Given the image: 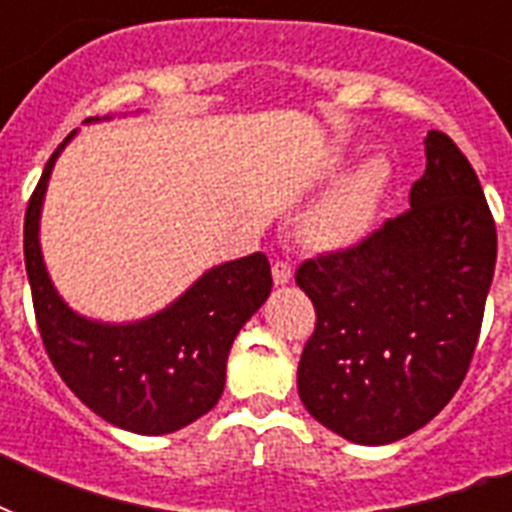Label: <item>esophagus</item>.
<instances>
[{
  "instance_id": "34e87169",
  "label": "esophagus",
  "mask_w": 512,
  "mask_h": 512,
  "mask_svg": "<svg viewBox=\"0 0 512 512\" xmlns=\"http://www.w3.org/2000/svg\"><path fill=\"white\" fill-rule=\"evenodd\" d=\"M273 281L276 284H289L292 281V265L287 260H276L273 263Z\"/></svg>"
}]
</instances>
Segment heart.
<instances>
[{"label": "heart", "instance_id": "obj_1", "mask_svg": "<svg viewBox=\"0 0 512 512\" xmlns=\"http://www.w3.org/2000/svg\"><path fill=\"white\" fill-rule=\"evenodd\" d=\"M388 183V162L369 159L361 164L335 193H329L319 207L313 209L305 233L321 249H342L356 244L372 225L374 209L380 193Z\"/></svg>", "mask_w": 512, "mask_h": 512}]
</instances>
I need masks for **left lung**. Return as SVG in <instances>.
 <instances>
[{
  "mask_svg": "<svg viewBox=\"0 0 512 512\" xmlns=\"http://www.w3.org/2000/svg\"><path fill=\"white\" fill-rule=\"evenodd\" d=\"M425 159L412 209L295 273L316 308L297 366L300 401L353 444H393L428 425L478 345L497 263L494 217L449 135L430 130Z\"/></svg>",
  "mask_w": 512,
  "mask_h": 512,
  "instance_id": "left-lung-1",
  "label": "left lung"
}]
</instances>
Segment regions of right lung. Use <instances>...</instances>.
<instances>
[{
  "label": "right lung",
  "instance_id": "obj_1",
  "mask_svg": "<svg viewBox=\"0 0 512 512\" xmlns=\"http://www.w3.org/2000/svg\"><path fill=\"white\" fill-rule=\"evenodd\" d=\"M74 135L50 156L23 223V255L44 350L63 382L98 417L140 436L175 433L223 396L233 340L271 295V263L255 252L215 265L164 311L132 324H103L71 311L44 268L39 217L55 159Z\"/></svg>",
  "mask_w": 512,
  "mask_h": 512
}]
</instances>
